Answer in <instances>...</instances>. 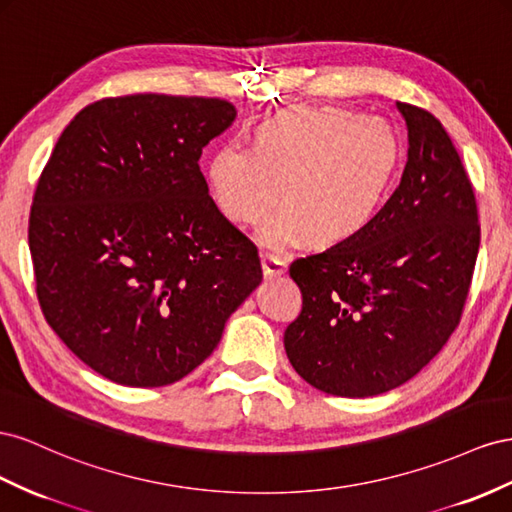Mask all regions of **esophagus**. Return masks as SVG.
I'll return each mask as SVG.
<instances>
[{
  "instance_id": "1",
  "label": "esophagus",
  "mask_w": 512,
  "mask_h": 512,
  "mask_svg": "<svg viewBox=\"0 0 512 512\" xmlns=\"http://www.w3.org/2000/svg\"><path fill=\"white\" fill-rule=\"evenodd\" d=\"M261 268H264V274L272 279V276H281L287 270V261L266 253V255H261Z\"/></svg>"
}]
</instances>
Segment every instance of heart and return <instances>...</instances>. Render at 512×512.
I'll list each match as a JSON object with an SVG mask.
<instances>
[{"instance_id": "heart-1", "label": "heart", "mask_w": 512, "mask_h": 512, "mask_svg": "<svg viewBox=\"0 0 512 512\" xmlns=\"http://www.w3.org/2000/svg\"><path fill=\"white\" fill-rule=\"evenodd\" d=\"M401 163L394 128L337 107H289L255 128L253 148L225 143L208 163L210 195L229 221L253 225L279 199L261 240L341 244L382 214Z\"/></svg>"}]
</instances>
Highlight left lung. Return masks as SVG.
Masks as SVG:
<instances>
[{"label":"left lung","mask_w":512,"mask_h":512,"mask_svg":"<svg viewBox=\"0 0 512 512\" xmlns=\"http://www.w3.org/2000/svg\"><path fill=\"white\" fill-rule=\"evenodd\" d=\"M407 165L371 227L300 257L302 311L285 330L296 373L334 397H375L412 379L457 328L480 244L476 197L440 120L397 102Z\"/></svg>","instance_id":"1"}]
</instances>
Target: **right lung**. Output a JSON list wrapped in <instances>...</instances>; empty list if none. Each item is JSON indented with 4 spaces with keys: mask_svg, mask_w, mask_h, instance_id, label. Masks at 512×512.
<instances>
[{
    "mask_svg": "<svg viewBox=\"0 0 512 512\" xmlns=\"http://www.w3.org/2000/svg\"><path fill=\"white\" fill-rule=\"evenodd\" d=\"M236 113L221 98L98 100L40 175L29 214L38 302L70 352L115 384L167 386L197 369L261 283L257 246L199 169Z\"/></svg>",
    "mask_w": 512,
    "mask_h": 512,
    "instance_id": "obj_1",
    "label": "right lung"
}]
</instances>
